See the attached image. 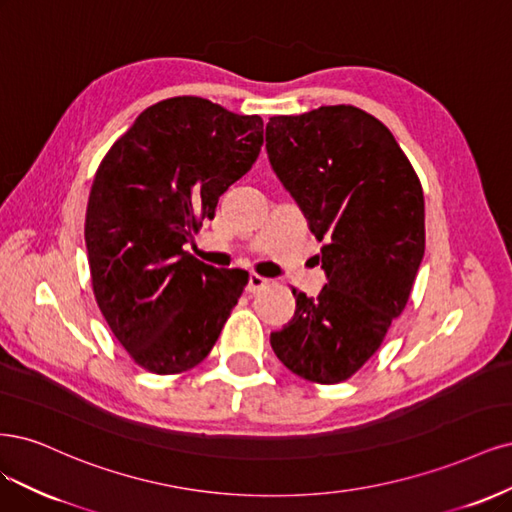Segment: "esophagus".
Here are the masks:
<instances>
[{"label":"esophagus","mask_w":512,"mask_h":512,"mask_svg":"<svg viewBox=\"0 0 512 512\" xmlns=\"http://www.w3.org/2000/svg\"><path fill=\"white\" fill-rule=\"evenodd\" d=\"M266 285H268V278H263V276H259V274H251V276H249V283H246V291H249V293H257V291H261Z\"/></svg>","instance_id":"34e87169"}]
</instances>
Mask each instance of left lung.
<instances>
[{
    "instance_id": "8db88e82",
    "label": "left lung",
    "mask_w": 512,
    "mask_h": 512,
    "mask_svg": "<svg viewBox=\"0 0 512 512\" xmlns=\"http://www.w3.org/2000/svg\"><path fill=\"white\" fill-rule=\"evenodd\" d=\"M268 157L321 246L327 283L293 289L295 315L270 344L293 374L351 378L402 315L425 253L417 172L391 131L355 106H321L266 125Z\"/></svg>"
}]
</instances>
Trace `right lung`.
<instances>
[{"label":"right lung","instance_id":"add662e5","mask_svg":"<svg viewBox=\"0 0 512 512\" xmlns=\"http://www.w3.org/2000/svg\"><path fill=\"white\" fill-rule=\"evenodd\" d=\"M261 144L257 114L183 95L148 106L97 168L85 221L91 285L140 368H195L238 304L249 272L206 266L183 246Z\"/></svg>","mask_w":512,"mask_h":512}]
</instances>
